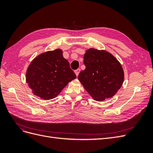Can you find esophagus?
<instances>
[{
    "instance_id": "34e87169",
    "label": "esophagus",
    "mask_w": 153,
    "mask_h": 153,
    "mask_svg": "<svg viewBox=\"0 0 153 153\" xmlns=\"http://www.w3.org/2000/svg\"><path fill=\"white\" fill-rule=\"evenodd\" d=\"M80 71V69H76V70L75 71V74H76V76H78V74H79Z\"/></svg>"
}]
</instances>
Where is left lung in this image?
Instances as JSON below:
<instances>
[{"instance_id":"1","label":"left lung","mask_w":153,"mask_h":153,"mask_svg":"<svg viewBox=\"0 0 153 153\" xmlns=\"http://www.w3.org/2000/svg\"><path fill=\"white\" fill-rule=\"evenodd\" d=\"M85 69L78 80L94 100L102 101L114 96L124 81L121 64L113 55L105 50H87L84 56Z\"/></svg>"}]
</instances>
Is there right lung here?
<instances>
[{
  "label": "right lung",
  "instance_id": "obj_1",
  "mask_svg": "<svg viewBox=\"0 0 153 153\" xmlns=\"http://www.w3.org/2000/svg\"><path fill=\"white\" fill-rule=\"evenodd\" d=\"M61 49L48 51L33 59L26 72V82L32 93L45 100L55 98L76 75Z\"/></svg>",
  "mask_w": 153,
  "mask_h": 153
}]
</instances>
